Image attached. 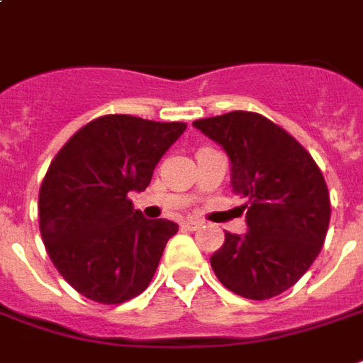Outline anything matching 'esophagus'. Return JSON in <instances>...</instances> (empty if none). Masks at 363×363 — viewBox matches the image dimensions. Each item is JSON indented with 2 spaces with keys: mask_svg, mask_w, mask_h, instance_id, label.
<instances>
[{
  "mask_svg": "<svg viewBox=\"0 0 363 363\" xmlns=\"http://www.w3.org/2000/svg\"><path fill=\"white\" fill-rule=\"evenodd\" d=\"M200 225H202V222L196 220V218H186V220L182 222V228H184V230H189V232H196Z\"/></svg>",
  "mask_w": 363,
  "mask_h": 363,
  "instance_id": "esophagus-1",
  "label": "esophagus"
}]
</instances>
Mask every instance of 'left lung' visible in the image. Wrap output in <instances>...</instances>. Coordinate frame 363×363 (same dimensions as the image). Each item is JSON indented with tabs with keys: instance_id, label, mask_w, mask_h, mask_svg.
<instances>
[{
	"instance_id": "1",
	"label": "left lung",
	"mask_w": 363,
	"mask_h": 363,
	"mask_svg": "<svg viewBox=\"0 0 363 363\" xmlns=\"http://www.w3.org/2000/svg\"><path fill=\"white\" fill-rule=\"evenodd\" d=\"M224 147L232 186L250 232L225 234L210 257L220 283L252 301L295 285L320 253L330 222V194L311 153L291 133L255 111H230L192 121Z\"/></svg>"
}]
</instances>
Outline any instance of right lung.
<instances>
[{"instance_id": "add662e5", "label": "right lung", "mask_w": 363, "mask_h": 363, "mask_svg": "<svg viewBox=\"0 0 363 363\" xmlns=\"http://www.w3.org/2000/svg\"><path fill=\"white\" fill-rule=\"evenodd\" d=\"M186 123L125 113L96 118L50 161L39 190V228L68 285L102 305L141 295L155 275L171 220H147L129 190H145Z\"/></svg>"}]
</instances>
